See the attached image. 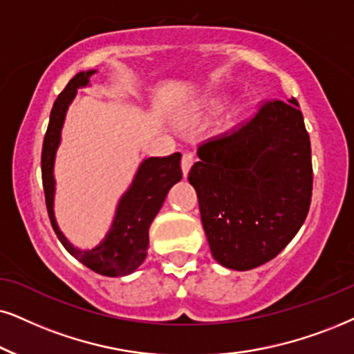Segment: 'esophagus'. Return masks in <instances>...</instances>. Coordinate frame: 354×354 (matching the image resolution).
<instances>
[{"label": "esophagus", "mask_w": 354, "mask_h": 354, "mask_svg": "<svg viewBox=\"0 0 354 354\" xmlns=\"http://www.w3.org/2000/svg\"><path fill=\"white\" fill-rule=\"evenodd\" d=\"M192 163H194V155L189 153V151H185V153H183V158H181V169H183V174H185V176H187V173H189Z\"/></svg>", "instance_id": "esophagus-1"}]
</instances>
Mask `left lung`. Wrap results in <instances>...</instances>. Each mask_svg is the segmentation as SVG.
<instances>
[{
    "label": "left lung",
    "mask_w": 354,
    "mask_h": 354,
    "mask_svg": "<svg viewBox=\"0 0 354 354\" xmlns=\"http://www.w3.org/2000/svg\"><path fill=\"white\" fill-rule=\"evenodd\" d=\"M198 156L187 180L212 257L236 271L277 257L312 198L310 138L299 102L266 101L236 131L204 142Z\"/></svg>",
    "instance_id": "1"
}]
</instances>
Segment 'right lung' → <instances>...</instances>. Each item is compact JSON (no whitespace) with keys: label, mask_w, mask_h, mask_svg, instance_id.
I'll use <instances>...</instances> for the list:
<instances>
[{"label":"right lung","mask_w":354,"mask_h":354,"mask_svg":"<svg viewBox=\"0 0 354 354\" xmlns=\"http://www.w3.org/2000/svg\"><path fill=\"white\" fill-rule=\"evenodd\" d=\"M96 70L80 71L70 80L64 91L53 102L50 120L42 145V185L50 223L58 240L71 257L102 276H127L144 263L149 248V229L158 210L162 209L169 187L183 178L181 153L169 156H151L140 163L131 187L120 198L113 227L104 240L93 250H78L65 239L53 216L55 178L53 163L60 145L62 127L70 102L77 96V89L88 86L89 77Z\"/></svg>","instance_id":"add662e5"}]
</instances>
